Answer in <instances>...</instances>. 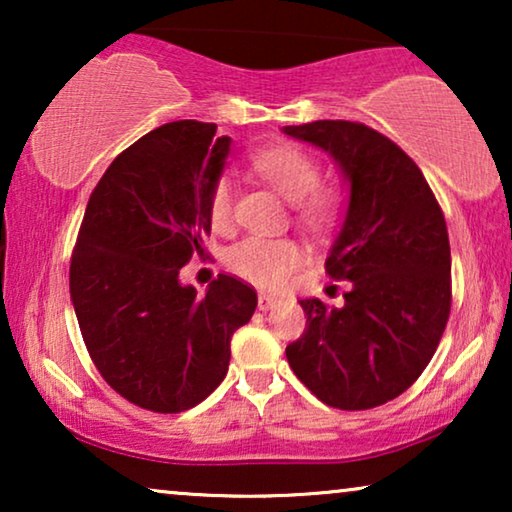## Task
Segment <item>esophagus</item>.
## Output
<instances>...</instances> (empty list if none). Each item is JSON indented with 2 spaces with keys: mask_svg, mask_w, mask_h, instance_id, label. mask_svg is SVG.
<instances>
[{
  "mask_svg": "<svg viewBox=\"0 0 512 512\" xmlns=\"http://www.w3.org/2000/svg\"><path fill=\"white\" fill-rule=\"evenodd\" d=\"M279 303L277 296L272 293H258V310H272Z\"/></svg>",
  "mask_w": 512,
  "mask_h": 512,
  "instance_id": "1",
  "label": "esophagus"
}]
</instances>
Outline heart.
Listing matches in <instances>:
<instances>
[{
  "label": "heart",
  "mask_w": 512,
  "mask_h": 512,
  "mask_svg": "<svg viewBox=\"0 0 512 512\" xmlns=\"http://www.w3.org/2000/svg\"><path fill=\"white\" fill-rule=\"evenodd\" d=\"M254 170L270 181L289 202H296V216L307 228H324L333 216L331 195L319 191L321 167L296 146H270L258 151ZM235 221V186L228 177L214 181L209 193V223L214 230H230ZM303 261V249L289 237L249 235L228 249L226 265L237 277L261 286L279 289Z\"/></svg>",
  "instance_id": "1"
}]
</instances>
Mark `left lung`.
Listing matches in <instances>:
<instances>
[{
  "label": "left lung",
  "mask_w": 512,
  "mask_h": 512,
  "mask_svg": "<svg viewBox=\"0 0 512 512\" xmlns=\"http://www.w3.org/2000/svg\"><path fill=\"white\" fill-rule=\"evenodd\" d=\"M284 132L331 153L349 184L345 223L326 258L328 277L349 284L345 305L300 300L305 333L286 359L331 408H377L422 375L450 317L443 209L415 160L368 125L314 121Z\"/></svg>",
  "instance_id": "1"
}]
</instances>
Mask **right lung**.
<instances>
[{
	"label": "right lung",
	"instance_id": "1",
	"mask_svg": "<svg viewBox=\"0 0 512 512\" xmlns=\"http://www.w3.org/2000/svg\"><path fill=\"white\" fill-rule=\"evenodd\" d=\"M230 137L214 123L174 121L116 156L90 195L69 265V293L104 382L151 412H184L212 394L230 338L256 291L219 275L205 296L179 282L212 230L209 193Z\"/></svg>",
	"mask_w": 512,
	"mask_h": 512
}]
</instances>
